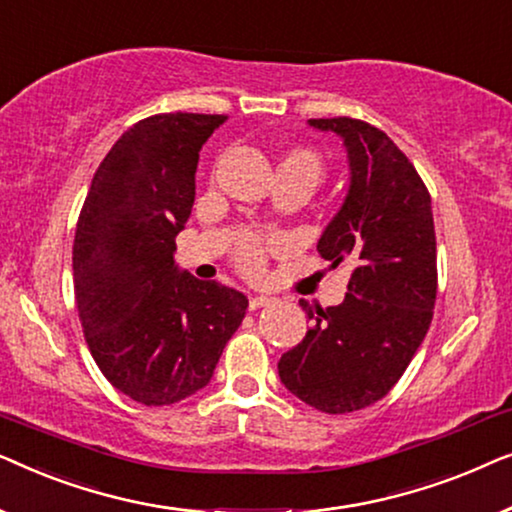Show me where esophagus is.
Here are the masks:
<instances>
[{
	"mask_svg": "<svg viewBox=\"0 0 512 512\" xmlns=\"http://www.w3.org/2000/svg\"><path fill=\"white\" fill-rule=\"evenodd\" d=\"M272 303V298L268 296H254L249 300V310H261V307H268Z\"/></svg>",
	"mask_w": 512,
	"mask_h": 512,
	"instance_id": "obj_1",
	"label": "esophagus"
}]
</instances>
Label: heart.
Returning <instances> with one entry per match:
<instances>
[{
	"label": "heart",
	"instance_id": "obj_1",
	"mask_svg": "<svg viewBox=\"0 0 512 512\" xmlns=\"http://www.w3.org/2000/svg\"><path fill=\"white\" fill-rule=\"evenodd\" d=\"M326 177V160L317 149L305 144L289 146L279 153L277 160V181H296L314 191ZM268 254V240L258 235L242 237L235 249V261L247 275H258L265 265Z\"/></svg>",
	"mask_w": 512,
	"mask_h": 512
}]
</instances>
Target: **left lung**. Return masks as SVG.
I'll list each match as a JSON object with an SVG mask.
<instances>
[{"mask_svg": "<svg viewBox=\"0 0 512 512\" xmlns=\"http://www.w3.org/2000/svg\"><path fill=\"white\" fill-rule=\"evenodd\" d=\"M345 139L349 193L317 244L347 263V296L310 310L317 321L279 359L284 387L312 408L345 415L380 401L401 380L433 319L438 291L429 188L380 128L359 118H312Z\"/></svg>", "mask_w": 512, "mask_h": 512, "instance_id": "left-lung-1", "label": "left lung"}]
</instances>
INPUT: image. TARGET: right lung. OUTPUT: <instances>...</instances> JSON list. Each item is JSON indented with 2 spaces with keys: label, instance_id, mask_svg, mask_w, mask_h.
I'll list each match as a JSON object with an SVG mask.
<instances>
[{
  "label": "right lung",
  "instance_id": "1",
  "mask_svg": "<svg viewBox=\"0 0 512 512\" xmlns=\"http://www.w3.org/2000/svg\"><path fill=\"white\" fill-rule=\"evenodd\" d=\"M221 114H156L123 132L97 167L76 221V310L97 368L144 405L212 380L249 300L174 265L191 216L202 144Z\"/></svg>",
  "mask_w": 512,
  "mask_h": 512
}]
</instances>
